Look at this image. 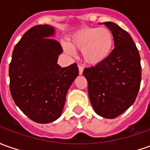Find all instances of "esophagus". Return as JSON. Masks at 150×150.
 I'll return each mask as SVG.
<instances>
[{
    "instance_id": "34e87169",
    "label": "esophagus",
    "mask_w": 150,
    "mask_h": 150,
    "mask_svg": "<svg viewBox=\"0 0 150 150\" xmlns=\"http://www.w3.org/2000/svg\"><path fill=\"white\" fill-rule=\"evenodd\" d=\"M77 67H78V70H79V74H80V75H81V74H82V73H83V67H82V66H81L80 64H78V66H77Z\"/></svg>"
}]
</instances>
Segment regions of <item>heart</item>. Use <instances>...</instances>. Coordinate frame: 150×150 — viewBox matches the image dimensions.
Masks as SVG:
<instances>
[{
  "label": "heart",
  "instance_id": "1",
  "mask_svg": "<svg viewBox=\"0 0 150 150\" xmlns=\"http://www.w3.org/2000/svg\"><path fill=\"white\" fill-rule=\"evenodd\" d=\"M64 50L72 53L73 50H81L83 60L90 65H97L106 60L113 47V35L106 28L86 27L71 36Z\"/></svg>",
  "mask_w": 150,
  "mask_h": 150
}]
</instances>
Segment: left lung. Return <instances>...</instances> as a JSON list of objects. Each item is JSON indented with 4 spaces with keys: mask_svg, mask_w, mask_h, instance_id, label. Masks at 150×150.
<instances>
[{
    "mask_svg": "<svg viewBox=\"0 0 150 150\" xmlns=\"http://www.w3.org/2000/svg\"><path fill=\"white\" fill-rule=\"evenodd\" d=\"M103 23L112 32L115 47L103 63L86 68L83 75L88 82L89 98L95 112L112 119L136 100L141 81V65L131 35L114 23Z\"/></svg>",
    "mask_w": 150,
    "mask_h": 150,
    "instance_id": "left-lung-1",
    "label": "left lung"
}]
</instances>
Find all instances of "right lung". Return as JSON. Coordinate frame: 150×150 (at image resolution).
<instances>
[{"instance_id":"add662e5","label":"right lung","mask_w":150,"mask_h":150,"mask_svg":"<svg viewBox=\"0 0 150 150\" xmlns=\"http://www.w3.org/2000/svg\"><path fill=\"white\" fill-rule=\"evenodd\" d=\"M54 28L37 25L14 46L9 68L10 91L15 105L31 120L49 123L61 115L66 95L78 75L77 64H57L61 45L49 38Z\"/></svg>"}]
</instances>
